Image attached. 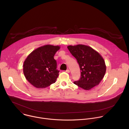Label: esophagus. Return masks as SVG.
Wrapping results in <instances>:
<instances>
[{"label": "esophagus", "mask_w": 129, "mask_h": 129, "mask_svg": "<svg viewBox=\"0 0 129 129\" xmlns=\"http://www.w3.org/2000/svg\"><path fill=\"white\" fill-rule=\"evenodd\" d=\"M66 72L67 73H69V72H70V70H69V69H67V70H66Z\"/></svg>", "instance_id": "1"}]
</instances>
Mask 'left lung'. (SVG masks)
I'll return each mask as SVG.
<instances>
[{
	"instance_id": "obj_1",
	"label": "left lung",
	"mask_w": 129,
	"mask_h": 129,
	"mask_svg": "<svg viewBox=\"0 0 129 129\" xmlns=\"http://www.w3.org/2000/svg\"><path fill=\"white\" fill-rule=\"evenodd\" d=\"M67 48L77 60L81 70V78L75 84L86 90L98 85L106 71L105 61L98 52L90 46L78 44Z\"/></svg>"
}]
</instances>
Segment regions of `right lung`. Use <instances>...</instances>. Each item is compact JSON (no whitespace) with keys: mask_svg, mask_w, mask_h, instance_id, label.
<instances>
[{"mask_svg":"<svg viewBox=\"0 0 129 129\" xmlns=\"http://www.w3.org/2000/svg\"><path fill=\"white\" fill-rule=\"evenodd\" d=\"M59 46L45 45L33 51L23 64L26 79L37 88H44L54 83L59 76L54 56Z\"/></svg>","mask_w":129,"mask_h":129,"instance_id":"right-lung-1","label":"right lung"}]
</instances>
